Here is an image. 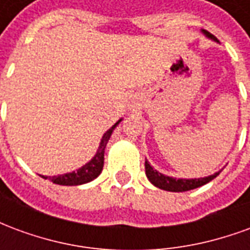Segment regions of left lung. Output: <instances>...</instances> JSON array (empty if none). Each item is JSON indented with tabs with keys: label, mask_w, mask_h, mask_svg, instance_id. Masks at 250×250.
Instances as JSON below:
<instances>
[{
	"label": "left lung",
	"mask_w": 250,
	"mask_h": 250,
	"mask_svg": "<svg viewBox=\"0 0 250 250\" xmlns=\"http://www.w3.org/2000/svg\"><path fill=\"white\" fill-rule=\"evenodd\" d=\"M205 35L208 36L209 39H213V40L217 41L214 36L210 35L209 32L206 30H202ZM145 168H146V175L148 181L151 182L154 186L162 188V190H167V191H188V190H193V188H197L202 185H206L208 182H210L211 179H214L220 173H215L210 177H205V178H195V179H177L171 178V177H167V175H163V174L158 173L157 170H154L150 163L145 162Z\"/></svg>",
	"instance_id": "1"
}]
</instances>
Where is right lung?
<instances>
[{"label": "right lung", "instance_id": "obj_1", "mask_svg": "<svg viewBox=\"0 0 250 250\" xmlns=\"http://www.w3.org/2000/svg\"><path fill=\"white\" fill-rule=\"evenodd\" d=\"M119 122H116V123L104 134L103 139L100 142V146H99L96 155H95L87 165H84V166H83L82 168H79L77 171H72V173L64 174V175H57V177H52V178H49L52 182L56 185H64V186H76V185H83L87 184V182H91L92 179L99 177V174L102 173V170H103L104 148L107 146V142H108L109 136L112 134L114 128L119 125ZM41 177L45 179L48 178V177H44V175H41Z\"/></svg>", "mask_w": 250, "mask_h": 250}]
</instances>
